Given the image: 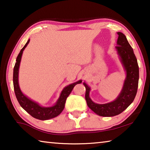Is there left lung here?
<instances>
[{"instance_id": "obj_1", "label": "left lung", "mask_w": 150, "mask_h": 150, "mask_svg": "<svg viewBox=\"0 0 150 150\" xmlns=\"http://www.w3.org/2000/svg\"><path fill=\"white\" fill-rule=\"evenodd\" d=\"M117 34L119 35L117 46L115 48L126 72V77L120 95L115 100L110 103H96L89 97L91 89L85 83H83L86 89L85 100L88 107L97 115L103 117H113L122 113L134 101L138 87L139 67L134 50L124 34L121 32H118Z\"/></svg>"}]
</instances>
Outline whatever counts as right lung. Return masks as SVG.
Listing matches in <instances>:
<instances>
[{"instance_id":"add662e5","label":"right lung","mask_w":150,"mask_h":150,"mask_svg":"<svg viewBox=\"0 0 150 150\" xmlns=\"http://www.w3.org/2000/svg\"><path fill=\"white\" fill-rule=\"evenodd\" d=\"M29 41L30 39H28L27 43L23 47V48L21 50L19 54H18L17 57H16V62L15 67H14L13 70L14 90H15L16 97L20 105L28 113H29L32 117L40 120H50V119L57 117V116H58L59 114L62 112L64 108H65L66 99L67 98V97L69 96L71 92L72 91L73 87L77 84L81 83L82 81H78L74 83L69 85L68 86L64 88L63 91H61L60 97H59L57 103L52 107H49V108L42 107L39 105V103H37V102L28 98L21 91L19 87V85H18V69H19L23 52L26 48V47L27 46Z\"/></svg>"}]
</instances>
